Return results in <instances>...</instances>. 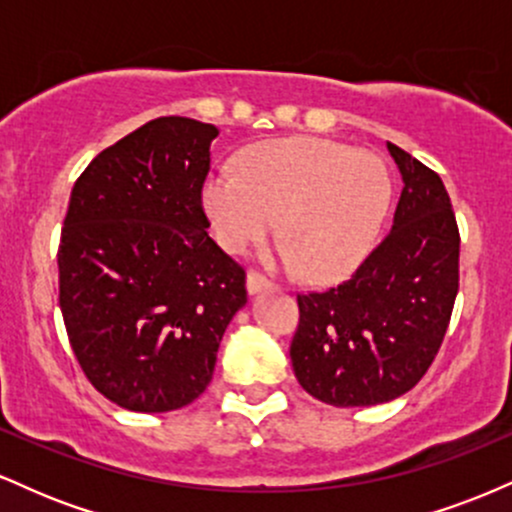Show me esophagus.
I'll use <instances>...</instances> for the list:
<instances>
[{"label":"esophagus","mask_w":512,"mask_h":512,"mask_svg":"<svg viewBox=\"0 0 512 512\" xmlns=\"http://www.w3.org/2000/svg\"><path fill=\"white\" fill-rule=\"evenodd\" d=\"M274 289H276V284H274V281H269L264 274L255 272V269H252V272H248V291L252 293V296H255V293L274 291Z\"/></svg>","instance_id":"34e87169"}]
</instances>
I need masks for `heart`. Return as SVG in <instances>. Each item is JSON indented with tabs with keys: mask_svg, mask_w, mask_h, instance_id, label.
<instances>
[{
	"mask_svg": "<svg viewBox=\"0 0 512 512\" xmlns=\"http://www.w3.org/2000/svg\"><path fill=\"white\" fill-rule=\"evenodd\" d=\"M238 170H216L202 204L223 250L240 255L276 228L284 262L315 284L349 276L368 257L392 197L385 163L317 137L269 139L245 149Z\"/></svg>",
	"mask_w": 512,
	"mask_h": 512,
	"instance_id": "1",
	"label": "heart"
}]
</instances>
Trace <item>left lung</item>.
Here are the masks:
<instances>
[{"instance_id":"8db88e82","label":"left lung","mask_w":512,"mask_h":512,"mask_svg":"<svg viewBox=\"0 0 512 512\" xmlns=\"http://www.w3.org/2000/svg\"><path fill=\"white\" fill-rule=\"evenodd\" d=\"M402 173L392 231L349 281L298 296L291 363L332 407L390 402L424 378L460 286V231L443 180L387 142Z\"/></svg>"}]
</instances>
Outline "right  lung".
<instances>
[{
    "mask_svg": "<svg viewBox=\"0 0 512 512\" xmlns=\"http://www.w3.org/2000/svg\"><path fill=\"white\" fill-rule=\"evenodd\" d=\"M219 129L158 117L108 146L74 182L57 250L76 361L117 407L161 414L214 375L245 269L209 238L202 187Z\"/></svg>",
    "mask_w": 512,
    "mask_h": 512,
    "instance_id": "obj_1",
    "label": "right lung"
}]
</instances>
